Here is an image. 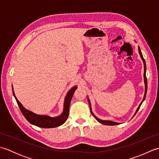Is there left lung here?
<instances>
[{
  "instance_id": "left-lung-1",
  "label": "left lung",
  "mask_w": 159,
  "mask_h": 159,
  "mask_svg": "<svg viewBox=\"0 0 159 159\" xmlns=\"http://www.w3.org/2000/svg\"><path fill=\"white\" fill-rule=\"evenodd\" d=\"M138 50H139V53L140 55V57L141 59H142L143 62V65H144V73H143V77H144V83H145V93H144V96H143V100L141 101V102L140 103L139 107L137 108V109L135 113H134V115H135L137 113L138 110L139 109V108L141 105V104H142V102L144 101L145 98H146V93H147V89H148V83H147V78H146V61H145V59H143V57L142 55V53H141V50H140V48L139 47V49H138ZM88 102H89V107H90V111H91V113H92V116L96 118V120L98 121V122H100V124H104V125H107V126H114V125H117V124H120V123H118V122H116V121H109V120H100L99 119V118H98L95 115H94L92 112V107H91V103H90V101L88 99Z\"/></svg>"
}]
</instances>
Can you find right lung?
Returning a JSON list of instances; mask_svg holds the SVG:
<instances>
[{"label": "right lung", "mask_w": 159, "mask_h": 159, "mask_svg": "<svg viewBox=\"0 0 159 159\" xmlns=\"http://www.w3.org/2000/svg\"><path fill=\"white\" fill-rule=\"evenodd\" d=\"M76 89H77V87L74 86L68 92H67V95L65 98V100H64V107H63V113L59 116L55 117H52L48 116H42V115L35 114L34 113L31 112V111L26 109L22 105V104L19 102L18 100L17 99V98L15 96L14 92H13V86H12L13 96L15 97L17 103H18V105L19 106L20 111H21L22 115L25 116L26 120L33 125H35V126H37L38 127L45 128L58 127L61 126V125H62L63 123L66 122L67 117H68L70 104L71 102V100H72L73 94Z\"/></svg>", "instance_id": "1"}]
</instances>
